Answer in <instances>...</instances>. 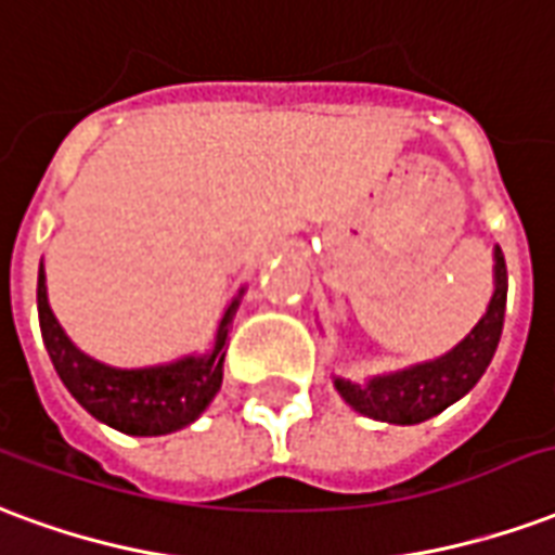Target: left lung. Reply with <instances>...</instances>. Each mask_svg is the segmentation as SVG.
Returning a JSON list of instances; mask_svg holds the SVG:
<instances>
[{
    "instance_id": "8db88e82",
    "label": "left lung",
    "mask_w": 555,
    "mask_h": 555,
    "mask_svg": "<svg viewBox=\"0 0 555 555\" xmlns=\"http://www.w3.org/2000/svg\"><path fill=\"white\" fill-rule=\"evenodd\" d=\"M505 293H508L505 257L503 250L493 248L491 305L455 349L440 354L435 361L408 366V370L372 375L366 384L334 378L337 393L358 414L382 420V423H396V426H414V423L438 416L452 402H459L461 396L470 393L488 370L500 334H503Z\"/></svg>"
}]
</instances>
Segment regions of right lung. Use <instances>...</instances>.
<instances>
[{"label":"right lung","instance_id":"obj_1","mask_svg":"<svg viewBox=\"0 0 555 555\" xmlns=\"http://www.w3.org/2000/svg\"><path fill=\"white\" fill-rule=\"evenodd\" d=\"M238 295L230 301L224 317L218 322L212 351H206L201 358L189 354L180 361L147 366V370H115V366L88 358L64 334L59 319L52 317L50 298H47V274H43V262H40V334H43V346L50 351V361L59 372V378L88 414L124 435L156 438V435H171L177 428L194 423L221 390L224 351H228L224 346H228L230 325L236 317Z\"/></svg>","mask_w":555,"mask_h":555}]
</instances>
